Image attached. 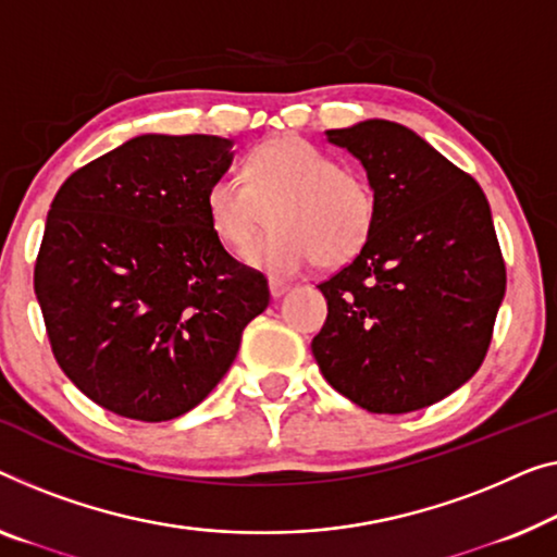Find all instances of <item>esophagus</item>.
I'll use <instances>...</instances> for the list:
<instances>
[{"label":"esophagus","instance_id":"esophagus-1","mask_svg":"<svg viewBox=\"0 0 557 557\" xmlns=\"http://www.w3.org/2000/svg\"><path fill=\"white\" fill-rule=\"evenodd\" d=\"M289 293V285L287 282H280V280H270V295H272V300H280L282 295H287Z\"/></svg>","mask_w":557,"mask_h":557}]
</instances>
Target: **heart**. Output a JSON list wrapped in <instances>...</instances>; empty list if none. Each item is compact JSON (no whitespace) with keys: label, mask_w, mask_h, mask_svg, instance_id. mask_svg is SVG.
<instances>
[{"label":"heart","mask_w":557,"mask_h":557,"mask_svg":"<svg viewBox=\"0 0 557 557\" xmlns=\"http://www.w3.org/2000/svg\"><path fill=\"white\" fill-rule=\"evenodd\" d=\"M270 207L272 230L247 247L243 260L275 277L297 275L312 257L325 268L350 262L377 218L370 182L295 135L255 147L245 177L222 172L205 193L207 225L227 250L250 243Z\"/></svg>","instance_id":"b5f03b06"}]
</instances>
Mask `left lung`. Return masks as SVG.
<instances>
[{
	"instance_id": "obj_1",
	"label": "left lung",
	"mask_w": 557,
	"mask_h": 557,
	"mask_svg": "<svg viewBox=\"0 0 557 557\" xmlns=\"http://www.w3.org/2000/svg\"><path fill=\"white\" fill-rule=\"evenodd\" d=\"M377 199L368 245L322 282L327 320L312 355L362 410L428 408L475 375L505 297L491 205L470 174L412 129L364 120L327 129Z\"/></svg>"
}]
</instances>
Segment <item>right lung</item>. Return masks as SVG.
I'll list each match as a JSON object with an SVG mask.
<instances>
[{
  "label": "right lung",
  "instance_id": "right-lung-1",
  "mask_svg": "<svg viewBox=\"0 0 557 557\" xmlns=\"http://www.w3.org/2000/svg\"><path fill=\"white\" fill-rule=\"evenodd\" d=\"M232 145L132 137L74 172L49 207L35 295L64 375L104 410L143 422L189 412L270 305L268 280L207 225L205 193Z\"/></svg>",
  "mask_w": 557,
  "mask_h": 557
}]
</instances>
